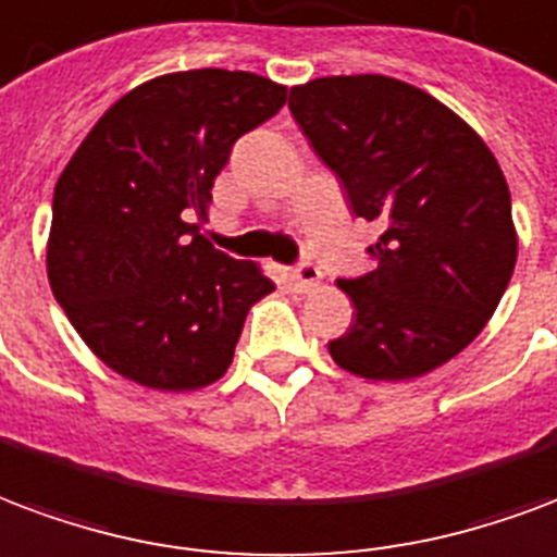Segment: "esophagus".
Returning a JSON list of instances; mask_svg holds the SVG:
<instances>
[{
    "mask_svg": "<svg viewBox=\"0 0 557 557\" xmlns=\"http://www.w3.org/2000/svg\"><path fill=\"white\" fill-rule=\"evenodd\" d=\"M319 277H321L319 265H312L310 259H304V262H298V265L289 271L292 286H295L298 292L315 289V286H319Z\"/></svg>",
    "mask_w": 557,
    "mask_h": 557,
    "instance_id": "obj_1",
    "label": "esophagus"
}]
</instances>
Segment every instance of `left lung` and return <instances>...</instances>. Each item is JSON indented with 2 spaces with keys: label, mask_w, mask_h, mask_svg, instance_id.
<instances>
[{
  "label": "left lung",
  "mask_w": 557,
  "mask_h": 557,
  "mask_svg": "<svg viewBox=\"0 0 557 557\" xmlns=\"http://www.w3.org/2000/svg\"><path fill=\"white\" fill-rule=\"evenodd\" d=\"M289 109L354 215L383 226L377 268L336 280L357 315L331 357L366 381L434 372L484 331L517 265L496 156L431 94L377 73L295 85Z\"/></svg>",
  "instance_id": "1"
}]
</instances>
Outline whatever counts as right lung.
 I'll return each mask as SVG.
<instances>
[{"label": "right lung", "mask_w": 557, "mask_h": 557, "mask_svg": "<svg viewBox=\"0 0 557 557\" xmlns=\"http://www.w3.org/2000/svg\"><path fill=\"white\" fill-rule=\"evenodd\" d=\"M286 88L245 70H185L123 94L61 171L47 274L85 345L123 377L188 393L230 369L247 310L274 292L198 221L245 132Z\"/></svg>", "instance_id": "1"}]
</instances>
